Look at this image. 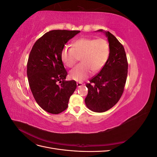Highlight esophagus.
Masks as SVG:
<instances>
[{"instance_id":"1","label":"esophagus","mask_w":157,"mask_h":157,"mask_svg":"<svg viewBox=\"0 0 157 157\" xmlns=\"http://www.w3.org/2000/svg\"><path fill=\"white\" fill-rule=\"evenodd\" d=\"M77 87H78V88H80V87L82 86L83 85H84V84L82 83V82H77Z\"/></svg>"}]
</instances>
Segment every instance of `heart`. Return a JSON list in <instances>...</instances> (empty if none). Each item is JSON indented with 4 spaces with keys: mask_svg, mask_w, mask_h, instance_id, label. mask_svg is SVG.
I'll return each instance as SVG.
<instances>
[{
    "mask_svg": "<svg viewBox=\"0 0 157 157\" xmlns=\"http://www.w3.org/2000/svg\"><path fill=\"white\" fill-rule=\"evenodd\" d=\"M110 54L109 42L103 39L81 38L75 40L72 48L65 47L61 53L63 63L73 67L81 58L82 63L71 70L69 77L80 82L87 78L92 72L98 73L105 66Z\"/></svg>",
    "mask_w": 157,
    "mask_h": 157,
    "instance_id": "1",
    "label": "heart"
}]
</instances>
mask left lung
I'll return each instance as SVG.
<instances>
[{
	"label": "left lung",
	"instance_id": "left-lung-1",
	"mask_svg": "<svg viewBox=\"0 0 157 157\" xmlns=\"http://www.w3.org/2000/svg\"><path fill=\"white\" fill-rule=\"evenodd\" d=\"M107 37L110 54L105 66L86 84L88 92L84 101L94 112L103 113L113 107L124 92L128 74V61L124 47L109 31L99 29Z\"/></svg>",
	"mask_w": 157,
	"mask_h": 157
}]
</instances>
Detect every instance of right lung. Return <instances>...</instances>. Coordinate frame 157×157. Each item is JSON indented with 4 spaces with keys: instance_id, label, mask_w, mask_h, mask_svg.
Here are the masks:
<instances>
[{
    "instance_id": "obj_1",
    "label": "right lung",
    "mask_w": 157,
    "mask_h": 157,
    "mask_svg": "<svg viewBox=\"0 0 157 157\" xmlns=\"http://www.w3.org/2000/svg\"><path fill=\"white\" fill-rule=\"evenodd\" d=\"M80 32L50 31L36 41L30 52L27 65L29 86L38 105L49 113L65 111L77 88L75 80H65L67 73L61 53L65 44Z\"/></svg>"
}]
</instances>
